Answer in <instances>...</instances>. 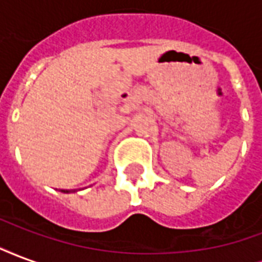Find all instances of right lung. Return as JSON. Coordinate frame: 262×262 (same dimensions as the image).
<instances>
[{"label":"right lung","mask_w":262,"mask_h":262,"mask_svg":"<svg viewBox=\"0 0 262 262\" xmlns=\"http://www.w3.org/2000/svg\"><path fill=\"white\" fill-rule=\"evenodd\" d=\"M61 192H64V193H69L70 191H69V189H61Z\"/></svg>","instance_id":"obj_1"}]
</instances>
